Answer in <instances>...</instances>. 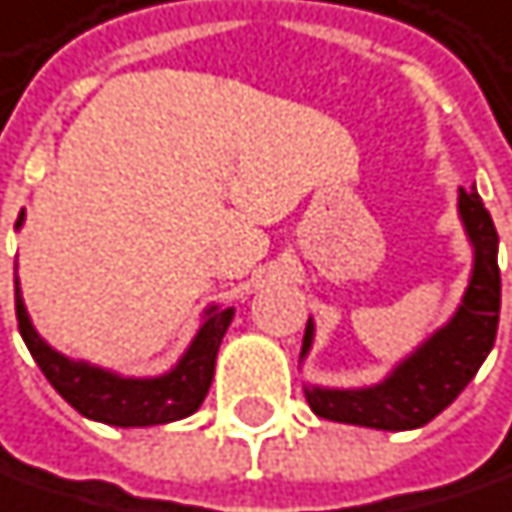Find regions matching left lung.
<instances>
[{
  "mask_svg": "<svg viewBox=\"0 0 512 512\" xmlns=\"http://www.w3.org/2000/svg\"><path fill=\"white\" fill-rule=\"evenodd\" d=\"M460 218L475 247L472 280L454 318L410 353L383 383L368 389L309 386L312 413L342 424L377 430H413L439 416L478 374L495 345L501 309L498 232L475 188H460ZM315 324H306L300 359L312 348Z\"/></svg>",
  "mask_w": 512,
  "mask_h": 512,
  "instance_id": "8db88e82",
  "label": "left lung"
}]
</instances>
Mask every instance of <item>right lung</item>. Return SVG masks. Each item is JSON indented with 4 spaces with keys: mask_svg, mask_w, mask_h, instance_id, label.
<instances>
[{
    "mask_svg": "<svg viewBox=\"0 0 512 512\" xmlns=\"http://www.w3.org/2000/svg\"><path fill=\"white\" fill-rule=\"evenodd\" d=\"M23 215L17 218V229ZM14 300H17V324L26 348L32 351L34 362L52 383V389L85 418H94L114 427H150L167 424L191 416L200 410L203 398L209 395L215 377V359L224 339L226 327L235 315L232 306H212L206 309V321L197 330L191 348L182 353L176 368L161 377H120L105 368L88 362L67 359L64 353L52 351L32 327V318L23 303L20 280H14Z\"/></svg>",
    "mask_w": 512,
    "mask_h": 512,
    "instance_id": "right-lung-1",
    "label": "right lung"
}]
</instances>
